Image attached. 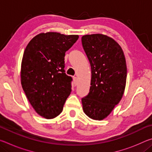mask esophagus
I'll return each instance as SVG.
<instances>
[{"mask_svg": "<svg viewBox=\"0 0 152 152\" xmlns=\"http://www.w3.org/2000/svg\"><path fill=\"white\" fill-rule=\"evenodd\" d=\"M73 82H74V84L75 86L77 85V78L76 77H74L73 78Z\"/></svg>", "mask_w": 152, "mask_h": 152, "instance_id": "1", "label": "esophagus"}]
</instances>
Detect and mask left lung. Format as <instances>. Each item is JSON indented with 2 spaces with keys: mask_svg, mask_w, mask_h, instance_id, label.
<instances>
[{
  "mask_svg": "<svg viewBox=\"0 0 152 152\" xmlns=\"http://www.w3.org/2000/svg\"><path fill=\"white\" fill-rule=\"evenodd\" d=\"M82 47L91 66L88 94L82 99L88 117L101 121L121 100L127 80V65L122 48L109 36L96 33L82 37Z\"/></svg>",
  "mask_w": 152,
  "mask_h": 152,
  "instance_id": "8db88e82",
  "label": "left lung"
}]
</instances>
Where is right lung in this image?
<instances>
[{
    "label": "right lung",
    "mask_w": 152,
    "mask_h": 152,
    "mask_svg": "<svg viewBox=\"0 0 152 152\" xmlns=\"http://www.w3.org/2000/svg\"><path fill=\"white\" fill-rule=\"evenodd\" d=\"M78 35L41 33L28 43L23 56L20 82L28 101L41 117L50 119L63 110L70 94L72 78L64 68V56Z\"/></svg>",
    "instance_id": "obj_1"
}]
</instances>
